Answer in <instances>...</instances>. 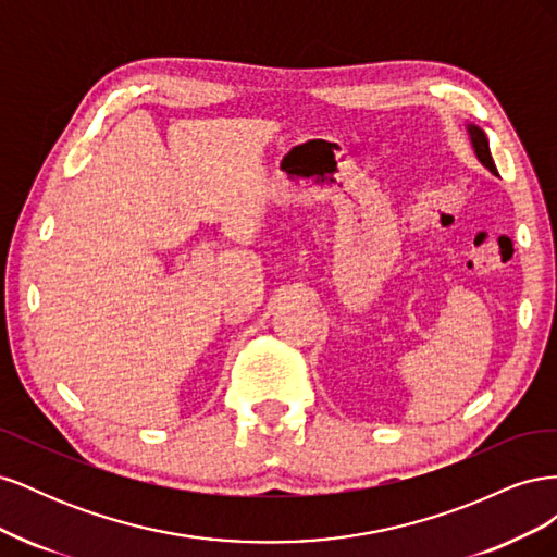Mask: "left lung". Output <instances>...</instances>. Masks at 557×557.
Here are the masks:
<instances>
[{
  "label": "left lung",
  "mask_w": 557,
  "mask_h": 557,
  "mask_svg": "<svg viewBox=\"0 0 557 557\" xmlns=\"http://www.w3.org/2000/svg\"><path fill=\"white\" fill-rule=\"evenodd\" d=\"M467 129H469V134H471V146H474V150H476V158L481 160V164H485L487 170H491L493 174H497V166H495V162H493L491 146H487L485 132H483L481 127H476V125H469Z\"/></svg>",
  "instance_id": "8db88e82"
}]
</instances>
